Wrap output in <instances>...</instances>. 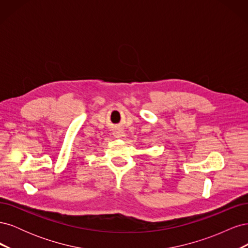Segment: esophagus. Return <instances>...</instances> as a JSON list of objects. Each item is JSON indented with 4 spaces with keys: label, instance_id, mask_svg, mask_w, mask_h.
<instances>
[{
    "label": "esophagus",
    "instance_id": "1",
    "mask_svg": "<svg viewBox=\"0 0 248 248\" xmlns=\"http://www.w3.org/2000/svg\"><path fill=\"white\" fill-rule=\"evenodd\" d=\"M114 136H115V138H117V139H122L123 137H125V134H124V132L122 131V130H120V129H115L114 130Z\"/></svg>",
    "mask_w": 248,
    "mask_h": 248
}]
</instances>
